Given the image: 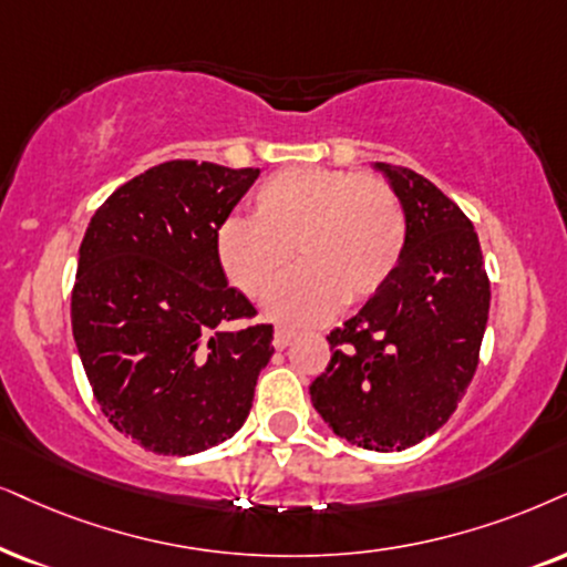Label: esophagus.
Returning a JSON list of instances; mask_svg holds the SVG:
<instances>
[{"mask_svg": "<svg viewBox=\"0 0 567 567\" xmlns=\"http://www.w3.org/2000/svg\"><path fill=\"white\" fill-rule=\"evenodd\" d=\"M292 337H296V334L288 332V329H277L275 340H271V346H275L277 350H285L292 342Z\"/></svg>", "mask_w": 567, "mask_h": 567, "instance_id": "obj_1", "label": "esophagus"}]
</instances>
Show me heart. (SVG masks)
<instances>
[{"mask_svg": "<svg viewBox=\"0 0 567 567\" xmlns=\"http://www.w3.org/2000/svg\"><path fill=\"white\" fill-rule=\"evenodd\" d=\"M405 214L384 181L348 169L290 167L254 193V217H227L217 227V259L235 288L269 296L292 259H303L279 282L269 313L282 324L324 321L337 306L377 296L405 250Z\"/></svg>", "mask_w": 567, "mask_h": 567, "instance_id": "1", "label": "heart"}]
</instances>
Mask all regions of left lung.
Instances as JSON below:
<instances>
[{"label": "left lung", "instance_id": "obj_1", "mask_svg": "<svg viewBox=\"0 0 567 567\" xmlns=\"http://www.w3.org/2000/svg\"><path fill=\"white\" fill-rule=\"evenodd\" d=\"M405 214L395 275L340 329L308 395L337 436L400 453L447 424L478 363L489 279L478 235L444 193L413 169L374 162Z\"/></svg>", "mask_w": 567, "mask_h": 567}]
</instances>
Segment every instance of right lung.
<instances>
[{
  "instance_id": "add662e5",
  "label": "right lung",
  "mask_w": 567,
  "mask_h": 567,
  "mask_svg": "<svg viewBox=\"0 0 567 567\" xmlns=\"http://www.w3.org/2000/svg\"><path fill=\"white\" fill-rule=\"evenodd\" d=\"M259 177L164 162L104 200L78 250L73 337L110 424L159 455H196L246 424L271 327L230 288L214 235Z\"/></svg>"
}]
</instances>
